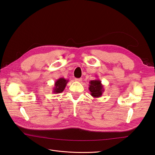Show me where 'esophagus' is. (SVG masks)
<instances>
[{"label": "esophagus", "mask_w": 155, "mask_h": 155, "mask_svg": "<svg viewBox=\"0 0 155 155\" xmlns=\"http://www.w3.org/2000/svg\"><path fill=\"white\" fill-rule=\"evenodd\" d=\"M75 81L77 82H81L82 81V78H76L75 79Z\"/></svg>", "instance_id": "1"}]
</instances>
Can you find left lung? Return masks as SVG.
I'll use <instances>...</instances> for the list:
<instances>
[{
    "label": "left lung",
    "instance_id": "obj_1",
    "mask_svg": "<svg viewBox=\"0 0 155 155\" xmlns=\"http://www.w3.org/2000/svg\"><path fill=\"white\" fill-rule=\"evenodd\" d=\"M88 89L91 91V95L94 97H100L102 96L103 93L105 91L104 85H102L101 81L99 79L92 80L90 82Z\"/></svg>",
    "mask_w": 155,
    "mask_h": 155
}]
</instances>
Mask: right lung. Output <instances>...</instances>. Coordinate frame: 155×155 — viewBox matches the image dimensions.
<instances>
[{"mask_svg": "<svg viewBox=\"0 0 155 155\" xmlns=\"http://www.w3.org/2000/svg\"><path fill=\"white\" fill-rule=\"evenodd\" d=\"M68 82V79H65L63 78H61L57 79L54 83V87L52 90L53 93H61L64 90Z\"/></svg>", "mask_w": 155, "mask_h": 155, "instance_id": "obj_1", "label": "right lung"}]
</instances>
